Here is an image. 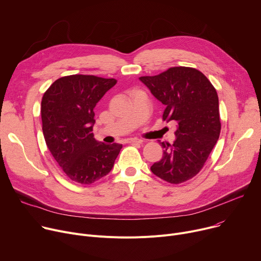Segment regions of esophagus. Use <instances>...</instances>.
Here are the masks:
<instances>
[{
	"label": "esophagus",
	"mask_w": 261,
	"mask_h": 261,
	"mask_svg": "<svg viewBox=\"0 0 261 261\" xmlns=\"http://www.w3.org/2000/svg\"><path fill=\"white\" fill-rule=\"evenodd\" d=\"M143 141L137 138H129L126 140V143H130V144H141Z\"/></svg>",
	"instance_id": "obj_1"
}]
</instances>
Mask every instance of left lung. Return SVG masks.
Wrapping results in <instances>:
<instances>
[{"label":"left lung","instance_id":"left-lung-1","mask_svg":"<svg viewBox=\"0 0 261 261\" xmlns=\"http://www.w3.org/2000/svg\"><path fill=\"white\" fill-rule=\"evenodd\" d=\"M140 80L166 106L163 119L177 123L176 140L173 144L161 143L163 158L150 169L167 182H185L203 168L220 137L217 90L201 71L185 66Z\"/></svg>","mask_w":261,"mask_h":261}]
</instances>
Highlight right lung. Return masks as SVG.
<instances>
[{"mask_svg":"<svg viewBox=\"0 0 261 261\" xmlns=\"http://www.w3.org/2000/svg\"><path fill=\"white\" fill-rule=\"evenodd\" d=\"M116 83L96 75H66L56 80L42 96L46 146L74 182L91 185L106 176L122 148L121 144L96 141L92 133L94 108Z\"/></svg>","mask_w":261,"mask_h":261,"instance_id":"add662e5","label":"right lung"}]
</instances>
